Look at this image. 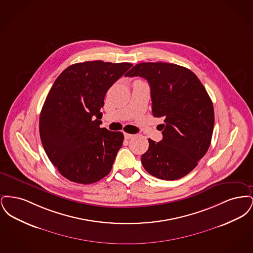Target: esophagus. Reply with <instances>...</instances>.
<instances>
[{"instance_id":"obj_1","label":"esophagus","mask_w":253,"mask_h":253,"mask_svg":"<svg viewBox=\"0 0 253 253\" xmlns=\"http://www.w3.org/2000/svg\"><path fill=\"white\" fill-rule=\"evenodd\" d=\"M124 136H125V138H126V139H130V138H132V137L134 136V134L128 133V132H124Z\"/></svg>"}]
</instances>
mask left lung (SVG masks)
Segmentation results:
<instances>
[{
	"label": "left lung",
	"mask_w": 253,
	"mask_h": 253,
	"mask_svg": "<svg viewBox=\"0 0 253 253\" xmlns=\"http://www.w3.org/2000/svg\"><path fill=\"white\" fill-rule=\"evenodd\" d=\"M126 76L148 81L153 115L164 119L162 140L149 138L141 157L145 169L163 180L187 175L206 155L213 132V105L204 86L191 70L167 62L138 63Z\"/></svg>",
	"instance_id": "obj_1"
}]
</instances>
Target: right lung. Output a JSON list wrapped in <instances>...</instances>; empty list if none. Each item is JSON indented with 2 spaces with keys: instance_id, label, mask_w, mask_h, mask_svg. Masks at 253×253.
Returning a JSON list of instances; mask_svg holds the SVG:
<instances>
[{
  "instance_id": "obj_1",
  "label": "right lung",
  "mask_w": 253,
  "mask_h": 253,
  "mask_svg": "<svg viewBox=\"0 0 253 253\" xmlns=\"http://www.w3.org/2000/svg\"><path fill=\"white\" fill-rule=\"evenodd\" d=\"M132 66L75 63L51 87L40 115V135L50 161L68 180L92 184L111 171L124 136L99 127L100 108L109 88Z\"/></svg>"
}]
</instances>
